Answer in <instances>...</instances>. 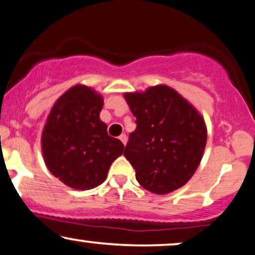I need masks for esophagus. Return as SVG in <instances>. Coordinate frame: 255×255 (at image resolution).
<instances>
[{"label":"esophagus","instance_id":"1","mask_svg":"<svg viewBox=\"0 0 255 255\" xmlns=\"http://www.w3.org/2000/svg\"><path fill=\"white\" fill-rule=\"evenodd\" d=\"M119 139L122 140V143L124 144V145H127V142H128V137H127V134H125V133H122L121 136H119Z\"/></svg>","mask_w":255,"mask_h":255}]
</instances>
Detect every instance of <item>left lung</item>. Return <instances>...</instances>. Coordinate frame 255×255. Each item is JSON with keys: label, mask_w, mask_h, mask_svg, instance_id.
I'll return each instance as SVG.
<instances>
[{"label": "left lung", "mask_w": 255, "mask_h": 255, "mask_svg": "<svg viewBox=\"0 0 255 255\" xmlns=\"http://www.w3.org/2000/svg\"><path fill=\"white\" fill-rule=\"evenodd\" d=\"M124 98L137 124L124 156L136 170L138 183L158 195L183 187L196 171L206 147L202 116L165 85L143 93H125Z\"/></svg>", "instance_id": "obj_1"}]
</instances>
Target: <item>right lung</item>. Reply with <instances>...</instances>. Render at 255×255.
Segmentation results:
<instances>
[{
  "instance_id": "add662e5",
  "label": "right lung",
  "mask_w": 255,
  "mask_h": 255,
  "mask_svg": "<svg viewBox=\"0 0 255 255\" xmlns=\"http://www.w3.org/2000/svg\"><path fill=\"white\" fill-rule=\"evenodd\" d=\"M103 97L91 87L75 85L56 100L41 137L48 170L78 190L98 187L124 145L108 134L100 121Z\"/></svg>"
}]
</instances>
